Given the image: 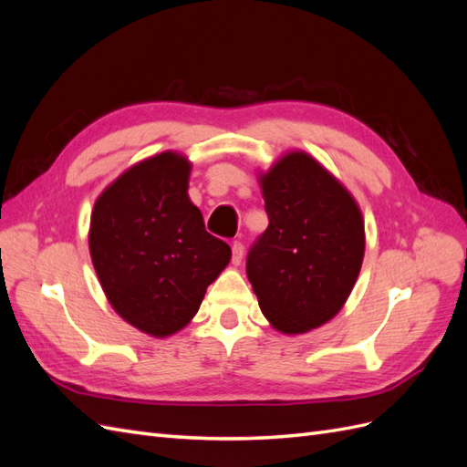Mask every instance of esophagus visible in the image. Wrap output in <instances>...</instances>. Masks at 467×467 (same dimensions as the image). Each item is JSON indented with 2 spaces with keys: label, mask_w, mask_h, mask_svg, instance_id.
<instances>
[{
  "label": "esophagus",
  "mask_w": 467,
  "mask_h": 467,
  "mask_svg": "<svg viewBox=\"0 0 467 467\" xmlns=\"http://www.w3.org/2000/svg\"><path fill=\"white\" fill-rule=\"evenodd\" d=\"M244 251H245V247H244L242 242H234V244H232V261H234V265L242 263Z\"/></svg>",
  "instance_id": "34e87169"
}]
</instances>
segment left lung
<instances>
[{"label":"left lung","instance_id":"1","mask_svg":"<svg viewBox=\"0 0 467 467\" xmlns=\"http://www.w3.org/2000/svg\"><path fill=\"white\" fill-rule=\"evenodd\" d=\"M268 228L247 253V278L273 327L298 335L333 319L364 259L352 194L306 151L259 175Z\"/></svg>","mask_w":467,"mask_h":467}]
</instances>
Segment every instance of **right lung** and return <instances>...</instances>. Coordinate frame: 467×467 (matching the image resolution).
<instances>
[{
  "label": "right lung",
  "instance_id": "right-lung-1",
  "mask_svg": "<svg viewBox=\"0 0 467 467\" xmlns=\"http://www.w3.org/2000/svg\"><path fill=\"white\" fill-rule=\"evenodd\" d=\"M191 163L163 151L136 163L101 192L89 251L115 312L151 337L177 333L232 259L189 199Z\"/></svg>",
  "mask_w": 467,
  "mask_h": 467
}]
</instances>
